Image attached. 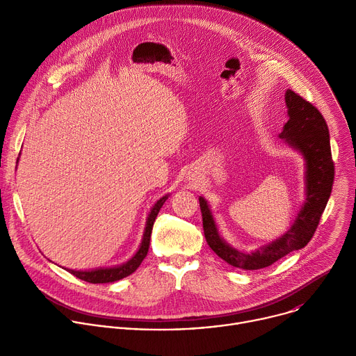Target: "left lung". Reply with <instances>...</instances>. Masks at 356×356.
I'll return each mask as SVG.
<instances>
[{"instance_id":"8db88e82","label":"left lung","mask_w":356,"mask_h":356,"mask_svg":"<svg viewBox=\"0 0 356 356\" xmlns=\"http://www.w3.org/2000/svg\"><path fill=\"white\" fill-rule=\"evenodd\" d=\"M284 98L289 108V121L279 136L298 149L307 162V198L291 228L265 248L252 253H242L221 239L207 201L202 197L198 198L207 243L222 261L234 268L246 270L268 268L287 253L306 246L320 224L331 195L335 168L328 125L318 108L300 94L287 90Z\"/></svg>"}]
</instances>
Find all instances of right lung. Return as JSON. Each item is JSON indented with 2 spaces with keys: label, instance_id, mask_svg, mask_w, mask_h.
Masks as SVG:
<instances>
[{
  "label": "right lung",
  "instance_id": "right-lung-1",
  "mask_svg": "<svg viewBox=\"0 0 356 356\" xmlns=\"http://www.w3.org/2000/svg\"><path fill=\"white\" fill-rule=\"evenodd\" d=\"M168 195L162 197L156 204L152 209L147 221H146V228H145V234H143V239L140 243L139 250L136 252V255L128 261L127 264L117 266V268H110V269H95V270H90V272H79V270H69L72 275H74L76 277L88 282V283H110V282H115L120 279H124L127 276H129L131 273H134L139 265L142 264V261L145 259L147 249H149V242H150V234H152V228H154V222L159 214V210L162 209L163 202L166 201Z\"/></svg>",
  "mask_w": 356,
  "mask_h": 356
}]
</instances>
